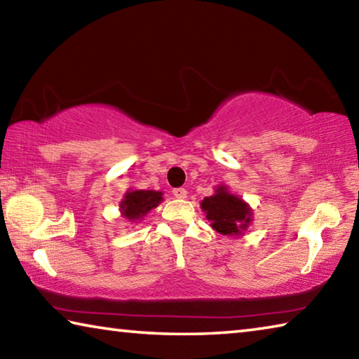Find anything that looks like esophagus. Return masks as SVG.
<instances>
[{
    "label": "esophagus",
    "mask_w": 359,
    "mask_h": 359,
    "mask_svg": "<svg viewBox=\"0 0 359 359\" xmlns=\"http://www.w3.org/2000/svg\"><path fill=\"white\" fill-rule=\"evenodd\" d=\"M172 194H174L175 198L184 199V198H187V190H185V188H174V190H172Z\"/></svg>",
    "instance_id": "1"
}]
</instances>
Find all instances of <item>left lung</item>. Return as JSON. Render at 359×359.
<instances>
[{"instance_id":"left-lung-1","label":"left lung","mask_w":359,"mask_h":359,"mask_svg":"<svg viewBox=\"0 0 359 359\" xmlns=\"http://www.w3.org/2000/svg\"><path fill=\"white\" fill-rule=\"evenodd\" d=\"M201 209L210 226L223 236H239L252 222V209L226 187H217L215 194L203 199Z\"/></svg>"}]
</instances>
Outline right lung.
<instances>
[{"label":"right lung","mask_w":359,"mask_h":359,"mask_svg":"<svg viewBox=\"0 0 359 359\" xmlns=\"http://www.w3.org/2000/svg\"><path fill=\"white\" fill-rule=\"evenodd\" d=\"M163 201V193L154 190H135L125 194V199L120 203V212L130 222L142 220Z\"/></svg>","instance_id":"add662e5"}]
</instances>
